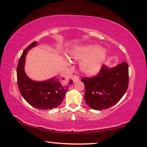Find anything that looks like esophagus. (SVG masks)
Here are the masks:
<instances>
[{
	"label": "esophagus",
	"instance_id": "34e87169",
	"mask_svg": "<svg viewBox=\"0 0 147 147\" xmlns=\"http://www.w3.org/2000/svg\"><path fill=\"white\" fill-rule=\"evenodd\" d=\"M72 79H73L74 82H78V80H80V78L79 76L77 75H74L73 76V77H72Z\"/></svg>",
	"mask_w": 147,
	"mask_h": 147
}]
</instances>
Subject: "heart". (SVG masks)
<instances>
[{
	"mask_svg": "<svg viewBox=\"0 0 147 147\" xmlns=\"http://www.w3.org/2000/svg\"><path fill=\"white\" fill-rule=\"evenodd\" d=\"M106 57V49L96 44L76 46L71 51V58L80 61V71L88 76H94L99 73Z\"/></svg>",
	"mask_w": 147,
	"mask_h": 147,
	"instance_id": "heart-1",
	"label": "heart"
}]
</instances>
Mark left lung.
Masks as SVG:
<instances>
[{
	"label": "left lung",
	"instance_id": "left-lung-1",
	"mask_svg": "<svg viewBox=\"0 0 147 147\" xmlns=\"http://www.w3.org/2000/svg\"><path fill=\"white\" fill-rule=\"evenodd\" d=\"M85 86L84 99L88 106L102 110L114 106L123 96L129 84V67L126 62L113 67L104 65L93 78H82Z\"/></svg>",
	"mask_w": 147,
	"mask_h": 147
}]
</instances>
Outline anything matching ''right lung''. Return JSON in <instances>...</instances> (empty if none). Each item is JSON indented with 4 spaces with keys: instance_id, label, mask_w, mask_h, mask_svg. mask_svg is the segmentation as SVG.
I'll return each mask as SVG.
<instances>
[{
    "instance_id": "add662e5",
    "label": "right lung",
    "mask_w": 147,
    "mask_h": 147,
    "mask_svg": "<svg viewBox=\"0 0 147 147\" xmlns=\"http://www.w3.org/2000/svg\"><path fill=\"white\" fill-rule=\"evenodd\" d=\"M38 45L37 41L32 43L24 51L17 67V81L19 90L28 104L36 108L51 109L59 106L63 100L73 80L64 82L55 76L43 81H36L28 77L25 72L26 57L32 48Z\"/></svg>"
}]
</instances>
